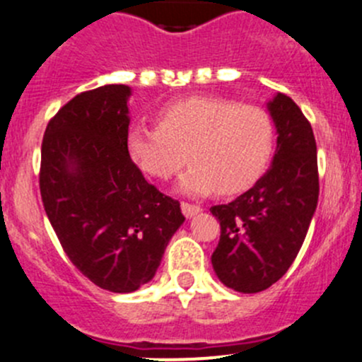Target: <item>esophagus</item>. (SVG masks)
Here are the masks:
<instances>
[{"label": "esophagus", "instance_id": "esophagus-1", "mask_svg": "<svg viewBox=\"0 0 362 362\" xmlns=\"http://www.w3.org/2000/svg\"><path fill=\"white\" fill-rule=\"evenodd\" d=\"M180 206H182V212H184L185 217H192V216H196V214L202 212V209H199L198 205H192V203L182 202Z\"/></svg>", "mask_w": 362, "mask_h": 362}]
</instances>
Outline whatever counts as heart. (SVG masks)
<instances>
[{
    "mask_svg": "<svg viewBox=\"0 0 362 362\" xmlns=\"http://www.w3.org/2000/svg\"><path fill=\"white\" fill-rule=\"evenodd\" d=\"M157 127L132 125L127 152L153 178H170L185 164L187 194H237L255 184L274 145V122L265 110L221 97H187L157 110Z\"/></svg>",
    "mask_w": 362,
    "mask_h": 362,
    "instance_id": "obj_1",
    "label": "heart"
}]
</instances>
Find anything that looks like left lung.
Instances as JSON below:
<instances>
[{"mask_svg":"<svg viewBox=\"0 0 362 362\" xmlns=\"http://www.w3.org/2000/svg\"><path fill=\"white\" fill-rule=\"evenodd\" d=\"M278 129L270 170L228 205L210 209L221 237L212 267L228 288L256 293L285 276L306 238L318 203V163L313 129L285 93L269 103Z\"/></svg>","mask_w":362,"mask_h":362,"instance_id":"left-lung-1","label":"left lung"}]
</instances>
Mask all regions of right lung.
I'll return each instance as SVG.
<instances>
[{
	"label": "right lung",
	"mask_w": 362,
	"mask_h": 362,
	"mask_svg": "<svg viewBox=\"0 0 362 362\" xmlns=\"http://www.w3.org/2000/svg\"><path fill=\"white\" fill-rule=\"evenodd\" d=\"M131 88L79 93L49 120L42 139L40 194L63 251L104 290L148 283L185 217L148 184L127 152Z\"/></svg>",
	"instance_id": "1"
}]
</instances>
